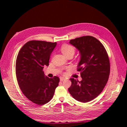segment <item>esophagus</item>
Segmentation results:
<instances>
[{
  "label": "esophagus",
  "instance_id": "1",
  "mask_svg": "<svg viewBox=\"0 0 127 127\" xmlns=\"http://www.w3.org/2000/svg\"><path fill=\"white\" fill-rule=\"evenodd\" d=\"M65 79V78H64V77H60V81L63 82V81H64Z\"/></svg>",
  "mask_w": 127,
  "mask_h": 127
}]
</instances>
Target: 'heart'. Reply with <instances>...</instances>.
<instances>
[{
	"label": "heart",
	"mask_w": 127,
	"mask_h": 127,
	"mask_svg": "<svg viewBox=\"0 0 127 127\" xmlns=\"http://www.w3.org/2000/svg\"><path fill=\"white\" fill-rule=\"evenodd\" d=\"M61 51L63 54L66 57L69 54H74V47L68 44H64L61 46Z\"/></svg>",
	"instance_id": "b5f03b06"
}]
</instances>
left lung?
Masks as SVG:
<instances>
[{"mask_svg": "<svg viewBox=\"0 0 127 127\" xmlns=\"http://www.w3.org/2000/svg\"><path fill=\"white\" fill-rule=\"evenodd\" d=\"M69 43L80 52L77 71L82 79L70 78L72 85L68 91L78 101L89 102L99 95L108 81L110 70L108 54L101 42L93 36L77 37Z\"/></svg>", "mask_w": 127, "mask_h": 127, "instance_id": "8db88e82", "label": "left lung"}]
</instances>
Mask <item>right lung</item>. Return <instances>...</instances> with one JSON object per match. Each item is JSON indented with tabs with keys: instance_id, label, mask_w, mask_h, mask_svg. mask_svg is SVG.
Instances as JSON below:
<instances>
[{
	"instance_id": "1",
	"label": "right lung",
	"mask_w": 127,
	"mask_h": 127,
	"mask_svg": "<svg viewBox=\"0 0 127 127\" xmlns=\"http://www.w3.org/2000/svg\"><path fill=\"white\" fill-rule=\"evenodd\" d=\"M57 42L31 40L19 51L16 62V74L19 87L28 99L38 105L50 101L59 82V78L45 77L43 68Z\"/></svg>"
}]
</instances>
